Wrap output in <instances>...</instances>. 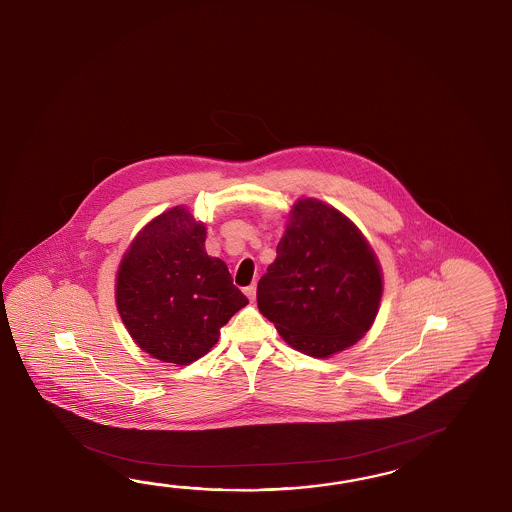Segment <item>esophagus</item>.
<instances>
[{
	"label": "esophagus",
	"mask_w": 512,
	"mask_h": 512,
	"mask_svg": "<svg viewBox=\"0 0 512 512\" xmlns=\"http://www.w3.org/2000/svg\"><path fill=\"white\" fill-rule=\"evenodd\" d=\"M245 294H247V298H249V300H256V285H249V287L245 289Z\"/></svg>",
	"instance_id": "esophagus-1"
}]
</instances>
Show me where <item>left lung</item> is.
<instances>
[{
	"instance_id": "1",
	"label": "left lung",
	"mask_w": 512,
	"mask_h": 512,
	"mask_svg": "<svg viewBox=\"0 0 512 512\" xmlns=\"http://www.w3.org/2000/svg\"><path fill=\"white\" fill-rule=\"evenodd\" d=\"M380 261L343 212L316 198L292 205L258 309L292 349L329 358L360 341L380 309Z\"/></svg>"
}]
</instances>
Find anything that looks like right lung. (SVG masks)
<instances>
[{"mask_svg": "<svg viewBox=\"0 0 512 512\" xmlns=\"http://www.w3.org/2000/svg\"><path fill=\"white\" fill-rule=\"evenodd\" d=\"M205 238V225L178 205L149 221L121 258L116 307L132 340L156 360H200L249 303L225 261L207 254Z\"/></svg>", "mask_w": 512, "mask_h": 512, "instance_id": "right-lung-1", "label": "right lung"}]
</instances>
